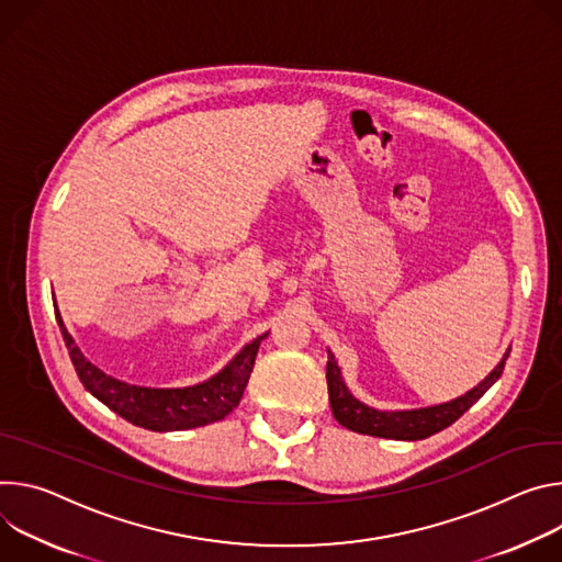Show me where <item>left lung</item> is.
Masks as SVG:
<instances>
[{
    "mask_svg": "<svg viewBox=\"0 0 562 562\" xmlns=\"http://www.w3.org/2000/svg\"><path fill=\"white\" fill-rule=\"evenodd\" d=\"M509 352H512V348L507 350L503 361L493 368L491 375L484 382H480L473 391H469L467 395H462L453 402H447V404H438V406L389 413V411L370 408L350 395V391L346 389V384L341 380V370L335 361V355L328 350L326 380H328L330 408H333L335 419L355 432L372 435V438H386V440H406V442L424 440V438H428V435L440 432L447 426H451L456 419H460L497 380H501Z\"/></svg>",
    "mask_w": 562,
    "mask_h": 562,
    "instance_id": "left-lung-1",
    "label": "left lung"
}]
</instances>
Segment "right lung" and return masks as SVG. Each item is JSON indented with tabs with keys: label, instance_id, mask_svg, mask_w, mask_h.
I'll return each instance as SVG.
<instances>
[{
	"label": "right lung",
	"instance_id": "obj_1",
	"mask_svg": "<svg viewBox=\"0 0 562 562\" xmlns=\"http://www.w3.org/2000/svg\"><path fill=\"white\" fill-rule=\"evenodd\" d=\"M55 319L59 324L61 337H65L69 357L76 366L82 386L98 397L104 406L147 430H187L196 426L214 424L227 417L240 402L243 391L252 375L255 359L261 341L268 337L261 335L252 344H247L221 372L212 380L190 386V389H143L113 380L100 368H95L76 346L71 335L67 333L61 317L55 310Z\"/></svg>",
	"mask_w": 562,
	"mask_h": 562
}]
</instances>
